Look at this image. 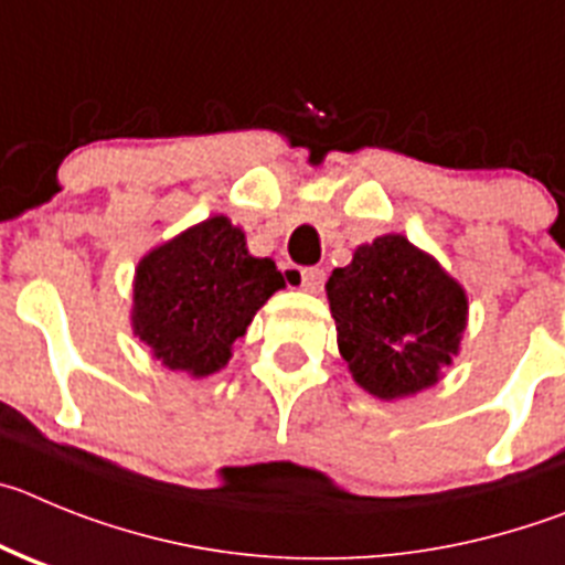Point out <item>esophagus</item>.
Segmentation results:
<instances>
[{
	"label": "esophagus",
	"instance_id": "34e87169",
	"mask_svg": "<svg viewBox=\"0 0 565 565\" xmlns=\"http://www.w3.org/2000/svg\"><path fill=\"white\" fill-rule=\"evenodd\" d=\"M323 281H327V273L320 270V267H301V287L307 292H320Z\"/></svg>",
	"mask_w": 565,
	"mask_h": 565
}]
</instances>
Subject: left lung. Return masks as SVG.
<instances>
[{
    "label": "left lung",
    "instance_id": "8db88e82",
    "mask_svg": "<svg viewBox=\"0 0 565 565\" xmlns=\"http://www.w3.org/2000/svg\"><path fill=\"white\" fill-rule=\"evenodd\" d=\"M338 345L352 377L380 399L428 388L459 352L465 289L405 236L358 247L327 284Z\"/></svg>",
    "mask_w": 565,
    "mask_h": 565
}]
</instances>
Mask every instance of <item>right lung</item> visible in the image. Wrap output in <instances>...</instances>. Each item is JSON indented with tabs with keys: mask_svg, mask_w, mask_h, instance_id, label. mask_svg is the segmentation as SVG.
Here are the masks:
<instances>
[{
	"mask_svg": "<svg viewBox=\"0 0 565 565\" xmlns=\"http://www.w3.org/2000/svg\"><path fill=\"white\" fill-rule=\"evenodd\" d=\"M284 287L270 258H253L225 216L191 227L140 262L135 332L157 360L205 377L231 358L264 301Z\"/></svg>",
	"mask_w": 565,
	"mask_h": 565,
	"instance_id": "add662e5",
	"label": "right lung"
}]
</instances>
